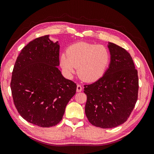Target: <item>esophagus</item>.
I'll return each instance as SVG.
<instances>
[{"label":"esophagus","mask_w":154,"mask_h":154,"mask_svg":"<svg viewBox=\"0 0 154 154\" xmlns=\"http://www.w3.org/2000/svg\"><path fill=\"white\" fill-rule=\"evenodd\" d=\"M82 88L81 85L77 84V92H80L82 91Z\"/></svg>","instance_id":"34e87169"}]
</instances>
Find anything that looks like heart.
Listing matches in <instances>:
<instances>
[{
  "mask_svg": "<svg viewBox=\"0 0 154 154\" xmlns=\"http://www.w3.org/2000/svg\"><path fill=\"white\" fill-rule=\"evenodd\" d=\"M109 50L104 46L78 43L71 45L61 55V66L68 75L77 67V75L85 82L102 77L110 62Z\"/></svg>",
  "mask_w": 154,
  "mask_h": 154,
  "instance_id": "heart-1",
  "label": "heart"
}]
</instances>
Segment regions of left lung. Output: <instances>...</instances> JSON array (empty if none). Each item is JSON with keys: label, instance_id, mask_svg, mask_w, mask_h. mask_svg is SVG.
I'll use <instances>...</instances> for the list:
<instances>
[{"label": "left lung", "instance_id": "left-lung-1", "mask_svg": "<svg viewBox=\"0 0 154 154\" xmlns=\"http://www.w3.org/2000/svg\"><path fill=\"white\" fill-rule=\"evenodd\" d=\"M111 62L104 75L84 85L85 115L94 126L116 127L127 121L138 99V77L133 59L125 49L109 43Z\"/></svg>", "mask_w": 154, "mask_h": 154}]
</instances>
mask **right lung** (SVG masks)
I'll use <instances>...</instances> for the list:
<instances>
[{"label":"right lung","instance_id":"1","mask_svg":"<svg viewBox=\"0 0 154 154\" xmlns=\"http://www.w3.org/2000/svg\"><path fill=\"white\" fill-rule=\"evenodd\" d=\"M48 37L37 38L22 49L11 82L19 115L28 122L45 128L61 121L77 89L76 84L66 79L57 66L60 64V46Z\"/></svg>","mask_w":154,"mask_h":154}]
</instances>
